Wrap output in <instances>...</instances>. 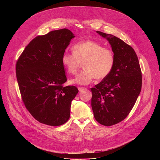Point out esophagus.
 <instances>
[{
  "mask_svg": "<svg viewBox=\"0 0 160 160\" xmlns=\"http://www.w3.org/2000/svg\"><path fill=\"white\" fill-rule=\"evenodd\" d=\"M78 90H79L80 92H81V91H82L83 90H84L85 88V87H78Z\"/></svg>",
  "mask_w": 160,
  "mask_h": 160,
  "instance_id": "obj_1",
  "label": "esophagus"
}]
</instances>
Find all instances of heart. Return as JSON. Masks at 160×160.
<instances>
[{
  "label": "heart",
  "mask_w": 160,
  "mask_h": 160,
  "mask_svg": "<svg viewBox=\"0 0 160 160\" xmlns=\"http://www.w3.org/2000/svg\"><path fill=\"white\" fill-rule=\"evenodd\" d=\"M72 53H64L61 62L66 72L75 75L82 62L83 70L71 80V83L86 85L95 78H106L111 72L115 62L113 52L100 43L85 40L77 43L72 47Z\"/></svg>",
  "instance_id": "b5f03b06"
}]
</instances>
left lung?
<instances>
[{"mask_svg": "<svg viewBox=\"0 0 160 160\" xmlns=\"http://www.w3.org/2000/svg\"><path fill=\"white\" fill-rule=\"evenodd\" d=\"M111 45L115 62L110 73L91 88V106L96 121L111 126L123 120L133 108L142 87V73L133 49L120 38L97 31Z\"/></svg>", "mask_w": 160, "mask_h": 160, "instance_id": "left-lung-1", "label": "left lung"}]
</instances>
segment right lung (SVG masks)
<instances>
[{"label": "right lung", "mask_w": 160, "mask_h": 160, "mask_svg": "<svg viewBox=\"0 0 160 160\" xmlns=\"http://www.w3.org/2000/svg\"><path fill=\"white\" fill-rule=\"evenodd\" d=\"M66 28L37 36L25 48L16 65L22 101L33 117L41 123L59 126L70 117L72 100L78 92L67 81L61 62L71 40Z\"/></svg>", "instance_id": "add662e5"}]
</instances>
